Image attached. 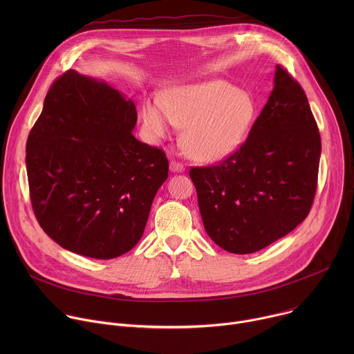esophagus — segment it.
<instances>
[{
	"instance_id": "1",
	"label": "esophagus",
	"mask_w": 354,
	"mask_h": 354,
	"mask_svg": "<svg viewBox=\"0 0 354 354\" xmlns=\"http://www.w3.org/2000/svg\"><path fill=\"white\" fill-rule=\"evenodd\" d=\"M169 169H171V172H183V171H185V167H183L182 162H179V161H176V160H172V161L169 162Z\"/></svg>"
}]
</instances>
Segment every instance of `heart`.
<instances>
[{
	"instance_id": "obj_1",
	"label": "heart",
	"mask_w": 354,
	"mask_h": 354,
	"mask_svg": "<svg viewBox=\"0 0 354 354\" xmlns=\"http://www.w3.org/2000/svg\"><path fill=\"white\" fill-rule=\"evenodd\" d=\"M255 113L252 95L223 80L172 88L162 100H145L141 108L142 124L151 140L167 138L182 127L187 153L206 162L232 154Z\"/></svg>"
}]
</instances>
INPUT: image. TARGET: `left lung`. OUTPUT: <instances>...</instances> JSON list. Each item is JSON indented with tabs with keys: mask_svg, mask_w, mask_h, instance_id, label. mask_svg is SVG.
<instances>
[{
	"mask_svg": "<svg viewBox=\"0 0 354 354\" xmlns=\"http://www.w3.org/2000/svg\"><path fill=\"white\" fill-rule=\"evenodd\" d=\"M321 136L304 89L281 66L268 104L227 160L193 167L209 236L231 254H254L304 221L317 192Z\"/></svg>",
	"mask_w": 354,
	"mask_h": 354,
	"instance_id": "1",
	"label": "left lung"
}]
</instances>
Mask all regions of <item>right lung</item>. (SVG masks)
Listing matches in <instances>:
<instances>
[{
    "mask_svg": "<svg viewBox=\"0 0 354 354\" xmlns=\"http://www.w3.org/2000/svg\"><path fill=\"white\" fill-rule=\"evenodd\" d=\"M137 111L105 81L66 71L50 86L26 141L33 213L62 248L113 259L142 236L168 178L162 149L133 134Z\"/></svg>",
    "mask_w": 354,
    "mask_h": 354,
    "instance_id": "right-lung-1",
    "label": "right lung"
}]
</instances>
